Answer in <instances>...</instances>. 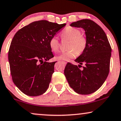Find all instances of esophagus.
<instances>
[{"label": "esophagus", "instance_id": "esophagus-1", "mask_svg": "<svg viewBox=\"0 0 121 121\" xmlns=\"http://www.w3.org/2000/svg\"><path fill=\"white\" fill-rule=\"evenodd\" d=\"M62 62V63H63L64 65H66V64H67V62H63V61H62V62Z\"/></svg>", "mask_w": 121, "mask_h": 121}]
</instances>
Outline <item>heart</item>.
Masks as SVG:
<instances>
[{"instance_id":"1","label":"heart","mask_w":121,"mask_h":121,"mask_svg":"<svg viewBox=\"0 0 121 121\" xmlns=\"http://www.w3.org/2000/svg\"><path fill=\"white\" fill-rule=\"evenodd\" d=\"M79 30L73 27L65 28L61 33V37L63 39H68V51L56 56L57 60H69L75 57L76 54H82L85 51L87 45V40L85 36L80 34ZM49 47L52 52H57L60 47V42L55 36L51 37L49 41Z\"/></svg>"}]
</instances>
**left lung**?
<instances>
[{
    "label": "left lung",
    "mask_w": 121,
    "mask_h": 121,
    "mask_svg": "<svg viewBox=\"0 0 121 121\" xmlns=\"http://www.w3.org/2000/svg\"><path fill=\"white\" fill-rule=\"evenodd\" d=\"M70 26L85 30L87 45L75 60L80 65L68 63L64 73L70 86L77 93L88 95L98 90L108 75L111 47L105 32L94 21L83 19L72 23ZM83 63L85 66L80 69Z\"/></svg>",
    "instance_id": "8db88e82"
}]
</instances>
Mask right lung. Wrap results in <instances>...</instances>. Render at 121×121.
<instances>
[{"instance_id":"right-lung-1","label":"right lung","mask_w":121,"mask_h":121,"mask_svg":"<svg viewBox=\"0 0 121 121\" xmlns=\"http://www.w3.org/2000/svg\"><path fill=\"white\" fill-rule=\"evenodd\" d=\"M65 25L35 21L14 35L8 52L10 69L15 85L25 95L37 96L47 90L56 62H47L54 57L49 41Z\"/></svg>"}]
</instances>
